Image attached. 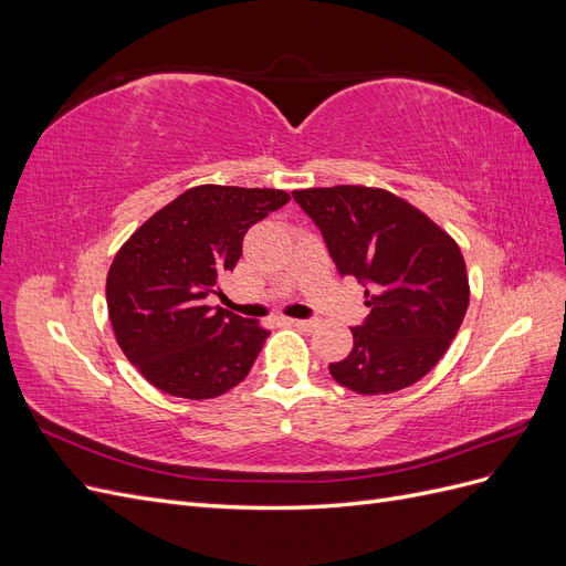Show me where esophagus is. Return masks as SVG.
<instances>
[{
  "instance_id": "obj_1",
  "label": "esophagus",
  "mask_w": 566,
  "mask_h": 566,
  "mask_svg": "<svg viewBox=\"0 0 566 566\" xmlns=\"http://www.w3.org/2000/svg\"><path fill=\"white\" fill-rule=\"evenodd\" d=\"M297 328H302V331H314V328H318V321L316 318H295L293 321Z\"/></svg>"
}]
</instances>
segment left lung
<instances>
[{
    "label": "left lung",
    "mask_w": 566,
    "mask_h": 566,
    "mask_svg": "<svg viewBox=\"0 0 566 566\" xmlns=\"http://www.w3.org/2000/svg\"><path fill=\"white\" fill-rule=\"evenodd\" d=\"M293 198L318 227L339 276L366 285L370 314L352 328L349 356L328 366L335 382L366 397L416 385L447 354L468 312L458 243L382 188H306Z\"/></svg>",
    "instance_id": "8db88e82"
}]
</instances>
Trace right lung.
<instances>
[{
    "instance_id": "1",
    "label": "right lung",
    "mask_w": 566,
    "mask_h": 566,
    "mask_svg": "<svg viewBox=\"0 0 566 566\" xmlns=\"http://www.w3.org/2000/svg\"><path fill=\"white\" fill-rule=\"evenodd\" d=\"M290 200L279 188L202 184L136 229L106 279L119 349L144 378L181 399H214L248 378L269 331L205 297L233 271L248 229Z\"/></svg>"
}]
</instances>
